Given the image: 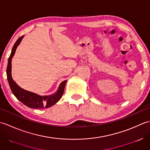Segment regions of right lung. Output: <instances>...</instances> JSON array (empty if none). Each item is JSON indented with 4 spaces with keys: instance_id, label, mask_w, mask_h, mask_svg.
<instances>
[{
    "instance_id": "right-lung-1",
    "label": "right lung",
    "mask_w": 150,
    "mask_h": 150,
    "mask_svg": "<svg viewBox=\"0 0 150 150\" xmlns=\"http://www.w3.org/2000/svg\"><path fill=\"white\" fill-rule=\"evenodd\" d=\"M23 37L24 36L19 37L18 40L16 41L12 48L11 55L8 59L6 73H7V79L9 86H10L12 93H13L16 98L24 105H26V106L31 108H35V109L50 108L57 103L60 99V98L62 97L64 91L67 80L64 81L60 83L58 90L55 93L47 95V96H40V95L25 90L24 89L19 87L16 84V82L13 80L11 77V59L15 53L16 49L19 45V44L21 43Z\"/></svg>"
}]
</instances>
